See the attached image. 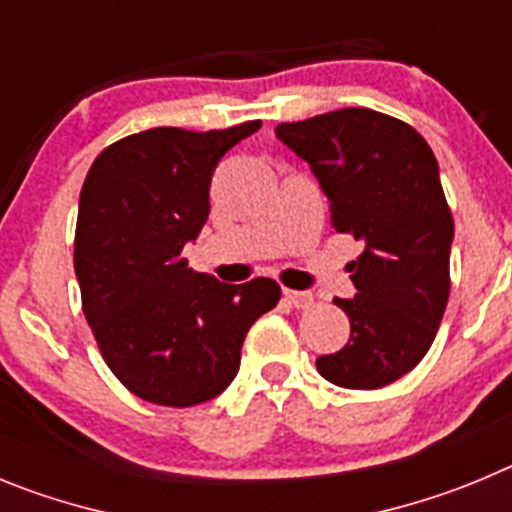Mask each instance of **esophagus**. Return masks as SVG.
Here are the masks:
<instances>
[{
    "label": "esophagus",
    "instance_id": "esophagus-1",
    "mask_svg": "<svg viewBox=\"0 0 512 512\" xmlns=\"http://www.w3.org/2000/svg\"><path fill=\"white\" fill-rule=\"evenodd\" d=\"M283 296L290 306L296 308H308L313 303V293L311 290H293V288H283Z\"/></svg>",
    "mask_w": 512,
    "mask_h": 512
}]
</instances>
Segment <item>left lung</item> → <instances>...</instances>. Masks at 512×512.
I'll use <instances>...</instances> for the list:
<instances>
[{
  "label": "left lung",
  "mask_w": 512,
  "mask_h": 512,
  "mask_svg": "<svg viewBox=\"0 0 512 512\" xmlns=\"http://www.w3.org/2000/svg\"><path fill=\"white\" fill-rule=\"evenodd\" d=\"M329 199L331 224L365 245L349 265V342L316 359L321 377L352 390L385 388L423 359L449 301L454 222L439 163L411 124L349 107L275 127Z\"/></svg>",
  "instance_id": "8db88e82"
}]
</instances>
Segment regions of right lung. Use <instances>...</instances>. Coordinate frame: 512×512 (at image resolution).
Instances as JSON below:
<instances>
[{
  "label": "right lung",
  "instance_id": "1",
  "mask_svg": "<svg viewBox=\"0 0 512 512\" xmlns=\"http://www.w3.org/2000/svg\"><path fill=\"white\" fill-rule=\"evenodd\" d=\"M257 130L155 127L109 145L86 176L73 247L84 316L137 398L188 408L224 393L247 331L278 303L275 280L219 283L183 260L209 219L216 165Z\"/></svg>",
  "mask_w": 512,
  "mask_h": 512
}]
</instances>
